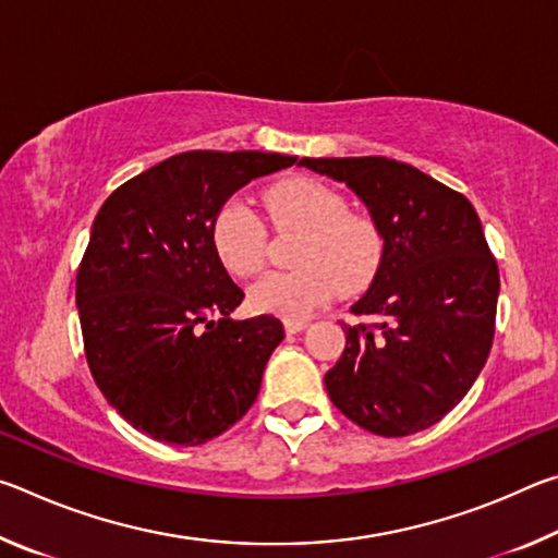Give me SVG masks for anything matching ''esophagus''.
Masks as SVG:
<instances>
[{
  "label": "esophagus",
  "instance_id": "1",
  "mask_svg": "<svg viewBox=\"0 0 558 558\" xmlns=\"http://www.w3.org/2000/svg\"><path fill=\"white\" fill-rule=\"evenodd\" d=\"M307 325H310L307 319H286V332H290V335L302 332V329H305Z\"/></svg>",
  "mask_w": 558,
  "mask_h": 558
}]
</instances>
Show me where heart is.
I'll return each mask as SVG.
<instances>
[{
  "label": "heart",
  "mask_w": 558,
  "mask_h": 558,
  "mask_svg": "<svg viewBox=\"0 0 558 558\" xmlns=\"http://www.w3.org/2000/svg\"><path fill=\"white\" fill-rule=\"evenodd\" d=\"M263 204L282 231H300L295 270L270 272L248 292L258 313L298 319L342 292H359L379 276L384 231L374 216L347 209V196L317 177L298 174L270 184ZM211 248L235 278H251L266 263L268 231L241 199L219 206L211 219Z\"/></svg>",
  "instance_id": "b5f03b06"
}]
</instances>
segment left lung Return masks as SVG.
<instances>
[{
	"label": "left lung",
	"instance_id": "obj_1",
	"mask_svg": "<svg viewBox=\"0 0 558 558\" xmlns=\"http://www.w3.org/2000/svg\"><path fill=\"white\" fill-rule=\"evenodd\" d=\"M344 182L381 226L379 276L344 325L347 347L327 372L332 403L384 438L430 428L475 384L493 349L497 260L483 223L456 189L389 157H302Z\"/></svg>",
	"mask_w": 558,
	"mask_h": 558
}]
</instances>
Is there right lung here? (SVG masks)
<instances>
[{
    "label": "right lung",
    "instance_id": "right-lung-1",
    "mask_svg": "<svg viewBox=\"0 0 558 558\" xmlns=\"http://www.w3.org/2000/svg\"><path fill=\"white\" fill-rule=\"evenodd\" d=\"M295 159L192 149L100 206L75 278L83 349L108 403L155 440L202 446L256 401L286 329L272 315L231 319L243 290L209 229L233 192Z\"/></svg>",
    "mask_w": 558,
    "mask_h": 558
}]
</instances>
